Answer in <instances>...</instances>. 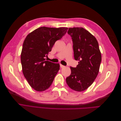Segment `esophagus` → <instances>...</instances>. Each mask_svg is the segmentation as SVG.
Masks as SVG:
<instances>
[{
    "mask_svg": "<svg viewBox=\"0 0 121 121\" xmlns=\"http://www.w3.org/2000/svg\"><path fill=\"white\" fill-rule=\"evenodd\" d=\"M60 68H65V67L64 66V65H62L61 64H60Z\"/></svg>",
    "mask_w": 121,
    "mask_h": 121,
    "instance_id": "1",
    "label": "esophagus"
}]
</instances>
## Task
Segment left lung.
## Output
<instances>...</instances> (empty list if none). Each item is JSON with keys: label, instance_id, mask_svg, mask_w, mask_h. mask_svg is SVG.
<instances>
[{"label": "left lung", "instance_id": "obj_1", "mask_svg": "<svg viewBox=\"0 0 121 121\" xmlns=\"http://www.w3.org/2000/svg\"><path fill=\"white\" fill-rule=\"evenodd\" d=\"M68 33L73 42L76 68L70 67L71 74L66 78L69 88L81 92L87 89L94 81L99 73L101 54L96 38L82 27L69 28Z\"/></svg>", "mask_w": 121, "mask_h": 121}]
</instances>
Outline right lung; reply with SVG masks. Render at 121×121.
Instances as JSON below:
<instances>
[{"instance_id": "obj_1", "label": "right lung", "mask_w": 121, "mask_h": 121, "mask_svg": "<svg viewBox=\"0 0 121 121\" xmlns=\"http://www.w3.org/2000/svg\"><path fill=\"white\" fill-rule=\"evenodd\" d=\"M68 29L41 27L26 37L21 54L22 72L29 85L36 91L41 92L48 89L59 71V64L46 60L45 57Z\"/></svg>"}]
</instances>
